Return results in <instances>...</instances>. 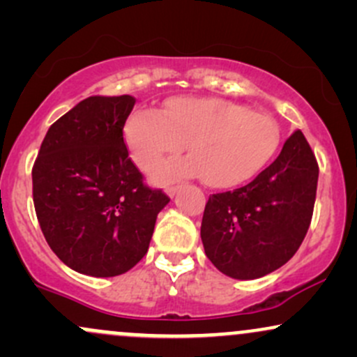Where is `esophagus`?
Instances as JSON below:
<instances>
[{
    "label": "esophagus",
    "mask_w": 357,
    "mask_h": 357,
    "mask_svg": "<svg viewBox=\"0 0 357 357\" xmlns=\"http://www.w3.org/2000/svg\"><path fill=\"white\" fill-rule=\"evenodd\" d=\"M178 191H179V186H169V188H166V192L171 196V198H173V196H174Z\"/></svg>",
    "instance_id": "esophagus-1"
}]
</instances>
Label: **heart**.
<instances>
[{"mask_svg": "<svg viewBox=\"0 0 357 357\" xmlns=\"http://www.w3.org/2000/svg\"><path fill=\"white\" fill-rule=\"evenodd\" d=\"M124 139L130 158L153 171L186 147L191 155L167 162L159 181L202 176L213 188L250 181L272 161L280 142L277 122L238 102L218 97H173L161 112L139 109L127 119Z\"/></svg>", "mask_w": 357, "mask_h": 357, "instance_id": "heart-1", "label": "heart"}]
</instances>
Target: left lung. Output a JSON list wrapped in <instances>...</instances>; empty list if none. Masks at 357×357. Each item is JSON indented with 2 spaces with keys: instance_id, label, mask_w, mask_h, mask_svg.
<instances>
[{
  "instance_id": "8db88e82",
  "label": "left lung",
  "mask_w": 357,
  "mask_h": 357,
  "mask_svg": "<svg viewBox=\"0 0 357 357\" xmlns=\"http://www.w3.org/2000/svg\"><path fill=\"white\" fill-rule=\"evenodd\" d=\"M317 178L312 149L296 130L252 183L211 195L202 221L211 264L236 280L260 278L285 265L309 230Z\"/></svg>"
}]
</instances>
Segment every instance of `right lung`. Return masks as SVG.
Here are the masks:
<instances>
[{
  "label": "right lung",
  "instance_id": "1",
  "mask_svg": "<svg viewBox=\"0 0 357 357\" xmlns=\"http://www.w3.org/2000/svg\"><path fill=\"white\" fill-rule=\"evenodd\" d=\"M132 96H92L45 136L31 178L45 240L67 267L90 277L126 273L146 255L169 203L130 161L122 129Z\"/></svg>",
  "mask_w": 357,
  "mask_h": 357
}]
</instances>
